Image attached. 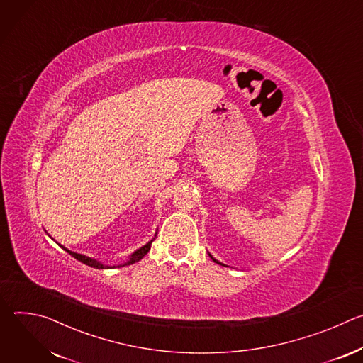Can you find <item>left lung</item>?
Returning a JSON list of instances; mask_svg holds the SVG:
<instances>
[{"label":"left lung","mask_w":363,"mask_h":363,"mask_svg":"<svg viewBox=\"0 0 363 363\" xmlns=\"http://www.w3.org/2000/svg\"><path fill=\"white\" fill-rule=\"evenodd\" d=\"M208 254H210V252H208ZM210 257H211V258H213V262H216V263H217V264H221V266H224V267H228V266H225V264H223V263H221V262H218V260H217V258H214V257H213V255H211V254H210Z\"/></svg>","instance_id":"1"}]
</instances>
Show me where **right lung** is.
<instances>
[{"label":"right lung","mask_w":363,"mask_h":363,"mask_svg":"<svg viewBox=\"0 0 363 363\" xmlns=\"http://www.w3.org/2000/svg\"><path fill=\"white\" fill-rule=\"evenodd\" d=\"M155 237H157V234H155ZM155 237L149 241V242H146L145 245H142L140 248H138L136 251H133L130 255H129V258L128 260L123 263V264H116V266H108V264H103L101 262H99V260H96V258H91V257H87V255H83V254H79V252H74V251H72V250H69V248H66L65 245H60L65 251H67L72 257H74L76 260H79V262H82L83 264H86V266H89V267H93V269H118V267H125V266H130V264H133V263H136V262H139L140 258H143V255H146L147 254V251L150 250V244H152V241L155 240Z\"/></svg>","instance_id":"add662e5"}]
</instances>
